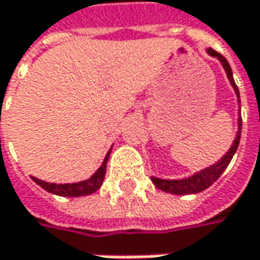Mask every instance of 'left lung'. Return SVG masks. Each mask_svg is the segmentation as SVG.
Wrapping results in <instances>:
<instances>
[{"instance_id": "8db88e82", "label": "left lung", "mask_w": 260, "mask_h": 260, "mask_svg": "<svg viewBox=\"0 0 260 260\" xmlns=\"http://www.w3.org/2000/svg\"><path fill=\"white\" fill-rule=\"evenodd\" d=\"M208 54L212 55V57H215V58H218L220 63L223 64V68H224V71H226V75H228V78H229L232 87H234L235 93H236L238 104H239V107H241L239 90H238V87H236V84H235L234 75H232V69H231L229 63H228V60H226L221 54H218L217 51H214V49H211V48L208 49ZM239 116H241V114H239ZM241 126H242V119L239 117V119H238V132H236L234 144L231 146L229 152H228L221 159H218L214 166H211V167H208V169H203V170H200L199 173H196V175H192V176H189V178H185V179H159V178H153V176H152L153 185H155L158 189H161V191H166V192H170V194H181V196H185V194H197V192L205 191L206 188H209L214 182L221 176V173L226 170V167H228L229 162L232 161L235 152H236V149H238V144H239Z\"/></svg>"}]
</instances>
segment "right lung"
<instances>
[{
    "label": "right lung",
    "mask_w": 260,
    "mask_h": 260,
    "mask_svg": "<svg viewBox=\"0 0 260 260\" xmlns=\"http://www.w3.org/2000/svg\"><path fill=\"white\" fill-rule=\"evenodd\" d=\"M111 150L107 153L102 166L98 169V172L90 178L82 182H75V183H49V182L40 181L37 178H32V181L37 185H40L43 189H46L48 192L57 194V196H63V197H81V196H88L93 194L94 191H98L104 182L105 178V172H107V162L110 158Z\"/></svg>",
    "instance_id": "right-lung-1"
}]
</instances>
